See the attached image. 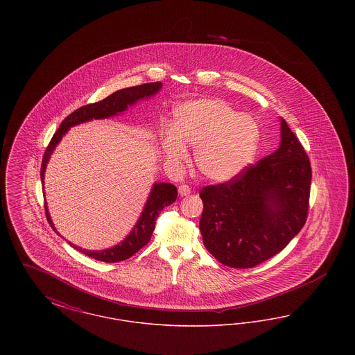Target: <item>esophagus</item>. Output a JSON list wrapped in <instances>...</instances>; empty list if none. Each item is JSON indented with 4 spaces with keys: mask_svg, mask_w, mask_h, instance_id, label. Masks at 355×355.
<instances>
[{
    "mask_svg": "<svg viewBox=\"0 0 355 355\" xmlns=\"http://www.w3.org/2000/svg\"><path fill=\"white\" fill-rule=\"evenodd\" d=\"M178 193H180V196H182V197H187V196H190V193H191V189H190V186L181 185L178 187Z\"/></svg>",
    "mask_w": 355,
    "mask_h": 355,
    "instance_id": "34e87169",
    "label": "esophagus"
}]
</instances>
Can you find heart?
<instances>
[{"label": "heart", "instance_id": "obj_1", "mask_svg": "<svg viewBox=\"0 0 355 355\" xmlns=\"http://www.w3.org/2000/svg\"><path fill=\"white\" fill-rule=\"evenodd\" d=\"M261 129L249 114H239L222 100L186 102L174 113L173 129L162 133V150L173 165L185 161V146L194 149V164L206 178L226 182L252 162Z\"/></svg>", "mask_w": 355, "mask_h": 355}]
</instances>
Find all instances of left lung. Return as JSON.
Returning <instances> with one entry per match:
<instances>
[{"label": "left lung", "instance_id": "left-lung-1", "mask_svg": "<svg viewBox=\"0 0 355 355\" xmlns=\"http://www.w3.org/2000/svg\"><path fill=\"white\" fill-rule=\"evenodd\" d=\"M310 184L309 157L281 119V145L275 152L236 178L200 191L205 248L229 268L250 269L268 261L304 227Z\"/></svg>", "mask_w": 355, "mask_h": 355}]
</instances>
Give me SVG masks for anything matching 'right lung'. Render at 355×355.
Here are the masks:
<instances>
[{
    "instance_id": "right-lung-1",
    "label": "right lung",
    "mask_w": 355,
    "mask_h": 355,
    "mask_svg": "<svg viewBox=\"0 0 355 355\" xmlns=\"http://www.w3.org/2000/svg\"><path fill=\"white\" fill-rule=\"evenodd\" d=\"M161 87H162L161 83H150V84H142L138 85V86H132V87H126V89H121V90L114 92L113 94H110L109 97H106L102 101L85 105L83 107L74 110L71 114H69L68 117L61 122L58 130L53 135V138H51V142H49V145L45 150V154H44L42 164H41L42 185H44L46 164L51 158V153L55 149L57 144L61 141V138L65 135V133L68 132L71 126L92 121V119L113 117L121 112H125L128 109V106L135 105V102L148 98V97H152ZM175 200H177V187L175 186L168 184V182L154 184L152 191H150V196H149L146 205H145V207L141 213L139 220H137V223H135L133 230L130 232V234L126 236L121 243L110 248V249H105V250H100V252L85 250L83 248L74 246L71 242H68V243L71 248L77 249L78 252L84 253L85 255L90 257V258H94L97 261L107 262V263L125 261V259L130 258L133 254L137 253L139 249H142L150 241L153 230L155 227V220L158 218L161 210L164 207L171 205ZM45 211H46V218H48L51 229L57 234H60L55 230V227L53 225V220H51L46 202H45Z\"/></svg>"
}]
</instances>
